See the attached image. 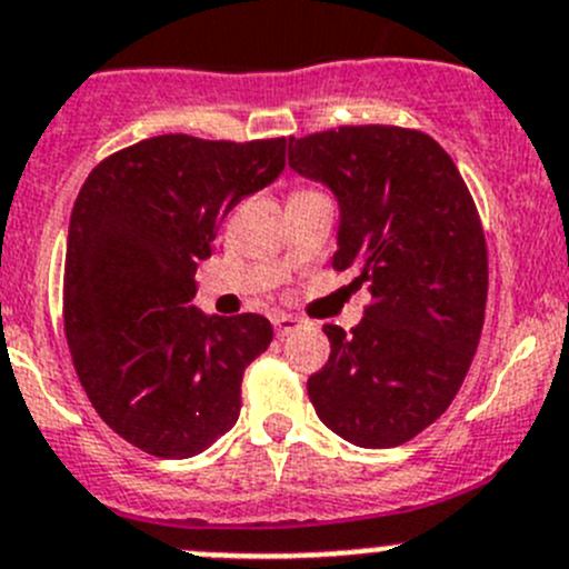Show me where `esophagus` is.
<instances>
[{
    "mask_svg": "<svg viewBox=\"0 0 569 569\" xmlns=\"http://www.w3.org/2000/svg\"><path fill=\"white\" fill-rule=\"evenodd\" d=\"M300 322H302L300 317H295V315H274L272 317V326H274V333H278V337L291 333L297 326H300Z\"/></svg>",
    "mask_w": 569,
    "mask_h": 569,
    "instance_id": "34e87169",
    "label": "esophagus"
}]
</instances>
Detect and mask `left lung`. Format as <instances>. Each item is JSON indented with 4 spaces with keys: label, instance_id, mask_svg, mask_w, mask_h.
Instances as JSON below:
<instances>
[{
    "label": "left lung",
    "instance_id": "left-lung-1",
    "mask_svg": "<svg viewBox=\"0 0 569 569\" xmlns=\"http://www.w3.org/2000/svg\"><path fill=\"white\" fill-rule=\"evenodd\" d=\"M289 164L339 201L333 269L370 289L350 333L326 326L331 357L309 398L331 432L365 449L401 446L458 396L480 342L488 249L452 157L401 126L289 137Z\"/></svg>",
    "mask_w": 569,
    "mask_h": 569
}]
</instances>
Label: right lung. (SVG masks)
Returning <instances> with one entry per match:
<instances>
[{
	"mask_svg": "<svg viewBox=\"0 0 569 569\" xmlns=\"http://www.w3.org/2000/svg\"><path fill=\"white\" fill-rule=\"evenodd\" d=\"M286 137L162 134L94 164L63 267V333L98 416L153 458H193L241 412L243 370L272 342L260 315L207 317L196 267L216 227L278 179Z\"/></svg>",
	"mask_w": 569,
	"mask_h": 569,
	"instance_id": "obj_1",
	"label": "right lung"
}]
</instances>
